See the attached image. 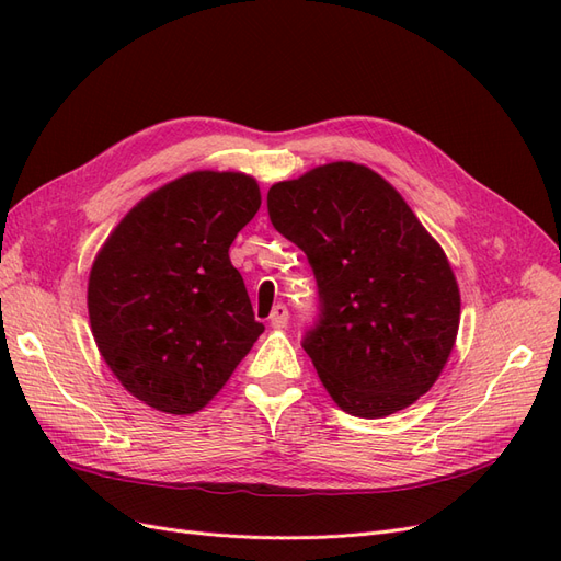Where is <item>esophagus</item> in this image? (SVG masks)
I'll use <instances>...</instances> for the list:
<instances>
[{"label":"esophagus","mask_w":561,"mask_h":561,"mask_svg":"<svg viewBox=\"0 0 561 561\" xmlns=\"http://www.w3.org/2000/svg\"><path fill=\"white\" fill-rule=\"evenodd\" d=\"M287 318H290V313H287V307H283V304H278V307H274V311H271V316H268L271 328H274V330L287 328Z\"/></svg>","instance_id":"obj_1"}]
</instances>
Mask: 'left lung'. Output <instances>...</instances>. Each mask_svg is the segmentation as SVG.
Here are the masks:
<instances>
[{
    "label": "left lung",
    "mask_w": 561,
    "mask_h": 561,
    "mask_svg": "<svg viewBox=\"0 0 561 561\" xmlns=\"http://www.w3.org/2000/svg\"><path fill=\"white\" fill-rule=\"evenodd\" d=\"M271 225L311 264L318 318L301 339L344 412L404 410L443 371L461 295L451 266L381 175L336 161L266 194Z\"/></svg>",
    "instance_id": "left-lung-1"
}]
</instances>
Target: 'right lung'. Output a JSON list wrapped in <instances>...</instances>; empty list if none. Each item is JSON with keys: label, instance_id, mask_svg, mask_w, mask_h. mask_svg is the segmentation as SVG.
I'll return each instance as SVG.
<instances>
[{"label": "right lung", "instance_id": "right-lung-1", "mask_svg": "<svg viewBox=\"0 0 561 561\" xmlns=\"http://www.w3.org/2000/svg\"><path fill=\"white\" fill-rule=\"evenodd\" d=\"M260 203L243 173H190L140 201L95 257V344L128 393L154 410L198 412L264 332L229 260Z\"/></svg>", "mask_w": 561, "mask_h": 561}]
</instances>
